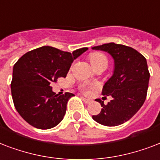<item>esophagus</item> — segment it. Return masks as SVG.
Returning a JSON list of instances; mask_svg holds the SVG:
<instances>
[{"label":"esophagus","mask_w":160,"mask_h":160,"mask_svg":"<svg viewBox=\"0 0 160 160\" xmlns=\"http://www.w3.org/2000/svg\"><path fill=\"white\" fill-rule=\"evenodd\" d=\"M82 101H83L85 103H90V102H92L90 99H88V98H83V97H82Z\"/></svg>","instance_id":"esophagus-1"}]
</instances>
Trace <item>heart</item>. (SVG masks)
<instances>
[{"mask_svg":"<svg viewBox=\"0 0 160 160\" xmlns=\"http://www.w3.org/2000/svg\"><path fill=\"white\" fill-rule=\"evenodd\" d=\"M90 61L93 67H96L100 64H108V59L106 56L101 52L92 53L90 55ZM82 88L84 92H88V88L86 86H82Z\"/></svg>","mask_w":160,"mask_h":160,"instance_id":"heart-1","label":"heart"}]
</instances>
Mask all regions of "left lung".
I'll return each instance as SVG.
<instances>
[{
	"instance_id": "1",
	"label": "left lung",
	"mask_w": 160,
	"mask_h": 160,
	"mask_svg": "<svg viewBox=\"0 0 160 160\" xmlns=\"http://www.w3.org/2000/svg\"><path fill=\"white\" fill-rule=\"evenodd\" d=\"M109 53L114 61L113 72L102 88V93L112 96L107 105L96 99L102 107L92 118L104 126H118L129 120L145 101L148 91L149 72L147 61L135 49L127 46L106 43L92 48Z\"/></svg>"
}]
</instances>
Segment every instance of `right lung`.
<instances>
[{
    "label": "right lung",
    "instance_id": "add662e5",
    "mask_svg": "<svg viewBox=\"0 0 160 160\" xmlns=\"http://www.w3.org/2000/svg\"><path fill=\"white\" fill-rule=\"evenodd\" d=\"M88 48L72 53L43 46L22 56L13 67L11 83L15 108L33 127L49 129L63 119L67 103L73 93L56 94L50 86L58 78H66L72 63Z\"/></svg>",
    "mask_w": 160,
    "mask_h": 160
}]
</instances>
